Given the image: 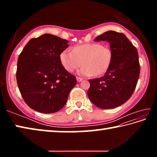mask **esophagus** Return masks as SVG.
Wrapping results in <instances>:
<instances>
[{"label":"esophagus","instance_id":"esophagus-1","mask_svg":"<svg viewBox=\"0 0 157 157\" xmlns=\"http://www.w3.org/2000/svg\"><path fill=\"white\" fill-rule=\"evenodd\" d=\"M76 79H77V81H78V82H82V79H83L82 78H77Z\"/></svg>","mask_w":157,"mask_h":157}]
</instances>
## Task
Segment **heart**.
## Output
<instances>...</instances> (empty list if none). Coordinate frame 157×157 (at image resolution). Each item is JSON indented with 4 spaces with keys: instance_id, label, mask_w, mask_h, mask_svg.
<instances>
[{
    "instance_id": "1",
    "label": "heart",
    "mask_w": 157,
    "mask_h": 157,
    "mask_svg": "<svg viewBox=\"0 0 157 157\" xmlns=\"http://www.w3.org/2000/svg\"><path fill=\"white\" fill-rule=\"evenodd\" d=\"M112 52L109 48L99 43L86 44L73 48L72 52L63 50L59 55L61 64L68 72H73L81 65L78 71L82 76L102 75L109 66Z\"/></svg>"
}]
</instances>
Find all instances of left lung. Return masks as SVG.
<instances>
[{
    "label": "left lung",
    "mask_w": 157,
    "mask_h": 157,
    "mask_svg": "<svg viewBox=\"0 0 157 157\" xmlns=\"http://www.w3.org/2000/svg\"><path fill=\"white\" fill-rule=\"evenodd\" d=\"M95 41L109 43L112 58L105 75L89 79L87 94L92 103L103 109L118 107L132 96L140 74L139 54L123 33L107 31Z\"/></svg>",
    "instance_id": "left-lung-1"
}]
</instances>
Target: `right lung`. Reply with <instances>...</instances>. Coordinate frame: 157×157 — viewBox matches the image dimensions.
Segmentation results:
<instances>
[{"instance_id": "add662e5", "label": "right lung", "mask_w": 157, "mask_h": 157, "mask_svg": "<svg viewBox=\"0 0 157 157\" xmlns=\"http://www.w3.org/2000/svg\"><path fill=\"white\" fill-rule=\"evenodd\" d=\"M68 41L50 34L30 39L17 62V84L31 109L44 113L57 112L64 107L76 78L61 64L59 55Z\"/></svg>"}]
</instances>
